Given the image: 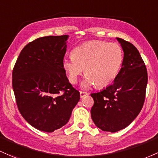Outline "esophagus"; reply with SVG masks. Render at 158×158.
I'll return each instance as SVG.
<instances>
[{
	"instance_id": "obj_1",
	"label": "esophagus",
	"mask_w": 158,
	"mask_h": 158,
	"mask_svg": "<svg viewBox=\"0 0 158 158\" xmlns=\"http://www.w3.org/2000/svg\"><path fill=\"white\" fill-rule=\"evenodd\" d=\"M88 94V93H87V92H85V91H80V97H81V98H84V97L87 96Z\"/></svg>"
}]
</instances>
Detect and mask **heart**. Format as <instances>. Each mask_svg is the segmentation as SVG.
<instances>
[{
	"mask_svg": "<svg viewBox=\"0 0 158 158\" xmlns=\"http://www.w3.org/2000/svg\"><path fill=\"white\" fill-rule=\"evenodd\" d=\"M124 61V52L118 44L104 41H90L76 46L72 56H65L62 65L72 84L77 82L85 69V79L82 87L96 84L105 87L113 82Z\"/></svg>",
	"mask_w": 158,
	"mask_h": 158,
	"instance_id": "b5f03b06",
	"label": "heart"
}]
</instances>
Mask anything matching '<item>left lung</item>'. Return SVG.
Instances as JSON below:
<instances>
[{
	"mask_svg": "<svg viewBox=\"0 0 158 158\" xmlns=\"http://www.w3.org/2000/svg\"><path fill=\"white\" fill-rule=\"evenodd\" d=\"M124 51V61L113 84L91 94V118L103 131L115 133L127 127L143 108L148 73L141 55L132 43L116 38Z\"/></svg>",
	"mask_w": 158,
	"mask_h": 158,
	"instance_id": "obj_1",
	"label": "left lung"
}]
</instances>
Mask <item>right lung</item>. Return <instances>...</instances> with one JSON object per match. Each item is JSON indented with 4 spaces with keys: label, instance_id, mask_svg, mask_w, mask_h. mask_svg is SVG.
I'll return each mask as SVG.
<instances>
[{
    "label": "right lung",
    "instance_id": "1",
    "mask_svg": "<svg viewBox=\"0 0 158 158\" xmlns=\"http://www.w3.org/2000/svg\"><path fill=\"white\" fill-rule=\"evenodd\" d=\"M68 35L36 39L22 50L13 70L19 111L31 126L51 133L64 126L80 99L62 61Z\"/></svg>",
    "mask_w": 158,
    "mask_h": 158
}]
</instances>
